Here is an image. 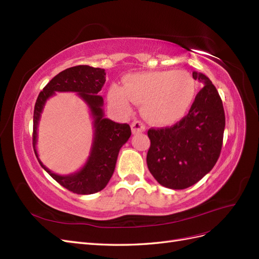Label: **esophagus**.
Listing matches in <instances>:
<instances>
[{
	"instance_id": "esophagus-1",
	"label": "esophagus",
	"mask_w": 259,
	"mask_h": 259,
	"mask_svg": "<svg viewBox=\"0 0 259 259\" xmlns=\"http://www.w3.org/2000/svg\"><path fill=\"white\" fill-rule=\"evenodd\" d=\"M131 128H132V133L134 135L136 134H140V133H144L146 131V126L143 122L140 121H134L131 125Z\"/></svg>"
}]
</instances>
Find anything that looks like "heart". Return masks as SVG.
Instances as JSON below:
<instances>
[{
	"label": "heart",
	"instance_id": "obj_1",
	"mask_svg": "<svg viewBox=\"0 0 259 259\" xmlns=\"http://www.w3.org/2000/svg\"><path fill=\"white\" fill-rule=\"evenodd\" d=\"M197 92L192 75L185 70H156L132 73L123 85L109 89L110 105L130 113L133 101L142 105L145 119L155 126H170L189 111Z\"/></svg>",
	"mask_w": 259,
	"mask_h": 259
}]
</instances>
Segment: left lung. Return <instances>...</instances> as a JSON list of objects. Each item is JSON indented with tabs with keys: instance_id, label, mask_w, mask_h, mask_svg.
I'll return each mask as SVG.
<instances>
[{
	"instance_id": "obj_1",
	"label": "left lung",
	"mask_w": 259,
	"mask_h": 259,
	"mask_svg": "<svg viewBox=\"0 0 259 259\" xmlns=\"http://www.w3.org/2000/svg\"><path fill=\"white\" fill-rule=\"evenodd\" d=\"M192 76L204 88L188 114L173 126L148 131V168L169 189L197 184L214 167L222 151L226 123L222 98L206 75L193 71Z\"/></svg>"
}]
</instances>
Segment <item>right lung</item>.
<instances>
[{
    "label": "right lung",
    "instance_id": "1",
    "mask_svg": "<svg viewBox=\"0 0 259 259\" xmlns=\"http://www.w3.org/2000/svg\"><path fill=\"white\" fill-rule=\"evenodd\" d=\"M106 82L104 69L75 66L58 73L38 94L33 113V149L41 166L66 189L76 194H92L103 190L110 180L121 147L131 137L130 125L115 123L105 117L104 99L98 95ZM56 91H74L88 104L93 116L94 137L91 153L84 166L76 174H53L38 159L36 152L37 126L44 105Z\"/></svg>",
    "mask_w": 259,
    "mask_h": 259
}]
</instances>
